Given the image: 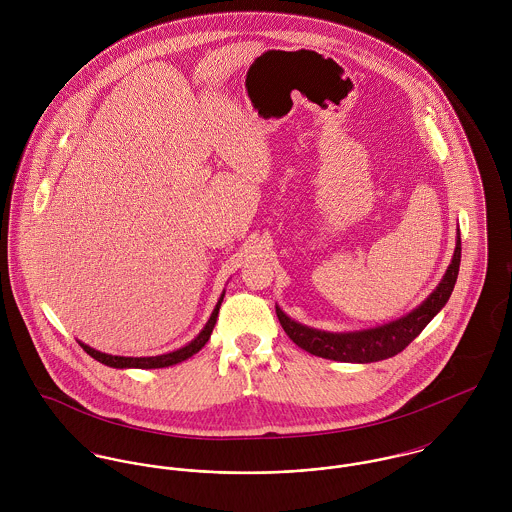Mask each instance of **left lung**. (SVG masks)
I'll list each match as a JSON object with an SVG mask.
<instances>
[{"mask_svg":"<svg viewBox=\"0 0 512 512\" xmlns=\"http://www.w3.org/2000/svg\"><path fill=\"white\" fill-rule=\"evenodd\" d=\"M459 262H461V236L457 230L455 238V250L451 264L447 266L438 288L430 293L416 309L406 313L404 317L370 327L361 331H345V333H331L307 327L303 323L293 321L290 315L282 311L280 305H276L278 319L297 347L303 351L331 361L341 363H376L390 359L404 351L420 333L422 329L438 315L447 303L449 295L453 292V286L457 282L459 274Z\"/></svg>","mask_w":512,"mask_h":512,"instance_id":"8db88e82","label":"left lung"}]
</instances>
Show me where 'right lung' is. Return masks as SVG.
Instances as JSON below:
<instances>
[{"instance_id": "obj_1", "label": "right lung", "mask_w": 512, "mask_h": 512, "mask_svg": "<svg viewBox=\"0 0 512 512\" xmlns=\"http://www.w3.org/2000/svg\"><path fill=\"white\" fill-rule=\"evenodd\" d=\"M222 297L224 292L220 293L219 301L209 317V321L205 323V327L201 329V333L191 341L187 343L185 347L177 349V351H171V353H165V355H157V357H118V355H108V353H100L88 345H84L82 341H78V345L92 357L96 359L98 363L102 365L112 366V368H165V366L177 365V363H183L187 361L189 357H193L195 353H199L207 341L211 339V333L215 329V323H217V317H219L220 303H222Z\"/></svg>"}]
</instances>
